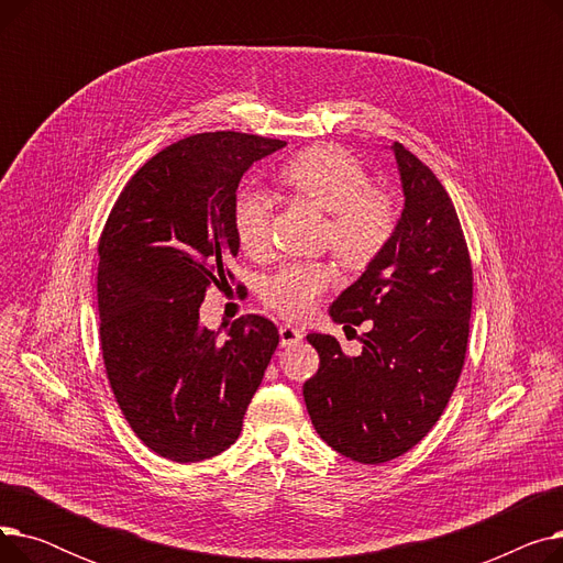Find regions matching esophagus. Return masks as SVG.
<instances>
[{
	"mask_svg": "<svg viewBox=\"0 0 563 563\" xmlns=\"http://www.w3.org/2000/svg\"><path fill=\"white\" fill-rule=\"evenodd\" d=\"M278 333H280V346H294V344H299L303 340V331L289 327V323L280 327Z\"/></svg>",
	"mask_w": 563,
	"mask_h": 563,
	"instance_id": "34e87169",
	"label": "esophagus"
}]
</instances>
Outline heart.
<instances>
[{
  "label": "heart",
  "mask_w": 563,
  "mask_h": 563,
  "mask_svg": "<svg viewBox=\"0 0 563 563\" xmlns=\"http://www.w3.org/2000/svg\"><path fill=\"white\" fill-rule=\"evenodd\" d=\"M280 183L329 212L327 240L338 260L353 269L369 264L393 240L397 212L388 196L372 189L363 164L335 145H314L291 157L278 173ZM272 198L246 187L234 198L232 225L242 249L260 253L269 242ZM333 274L321 262H291L262 285L264 303L285 319L308 317Z\"/></svg>",
  "instance_id": "1"
}]
</instances>
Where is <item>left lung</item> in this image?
<instances>
[{"instance_id":"left-lung-1","label":"left lung","mask_w":563,"mask_h":563,"mask_svg":"<svg viewBox=\"0 0 563 563\" xmlns=\"http://www.w3.org/2000/svg\"><path fill=\"white\" fill-rule=\"evenodd\" d=\"M404 210L393 240L331 306L361 327V356L333 335L310 333L319 369L303 399L323 442L342 456L378 465L406 454L445 410L465 361L472 264L445 187L401 143H393Z\"/></svg>"}]
</instances>
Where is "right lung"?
I'll use <instances>...</instances> for the list:
<instances>
[{"label": "right lung", "mask_w": 563, "mask_h": 563, "mask_svg": "<svg viewBox=\"0 0 563 563\" xmlns=\"http://www.w3.org/2000/svg\"><path fill=\"white\" fill-rule=\"evenodd\" d=\"M285 145L205 132L147 159L118 196L98 255L100 346L113 397L145 448L196 463L240 438L278 346L274 321L249 314L225 340L200 323L210 287L240 253L232 205L242 175Z\"/></svg>", "instance_id": "add662e5"}]
</instances>
